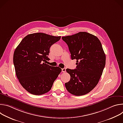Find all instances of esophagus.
I'll return each mask as SVG.
<instances>
[{"label":"esophagus","instance_id":"esophagus-1","mask_svg":"<svg viewBox=\"0 0 123 123\" xmlns=\"http://www.w3.org/2000/svg\"><path fill=\"white\" fill-rule=\"evenodd\" d=\"M61 41H62V39L61 38L60 41V42H61ZM61 67H63V66H61ZM65 71H66V69H65V68H62V72H65Z\"/></svg>","mask_w":123,"mask_h":123}]
</instances>
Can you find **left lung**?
<instances>
[{"label": "left lung", "instance_id": "8db88e82", "mask_svg": "<svg viewBox=\"0 0 123 123\" xmlns=\"http://www.w3.org/2000/svg\"><path fill=\"white\" fill-rule=\"evenodd\" d=\"M38 32L28 35L15 49L13 57L17 78L29 92L39 95L49 92L61 72L48 61L50 46L60 39Z\"/></svg>", "mask_w": 123, "mask_h": 123}]
</instances>
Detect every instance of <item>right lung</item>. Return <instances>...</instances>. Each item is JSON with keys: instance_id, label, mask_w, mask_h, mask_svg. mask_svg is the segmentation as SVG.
Listing matches in <instances>:
<instances>
[{"instance_id": "right-lung-1", "label": "right lung", "mask_w": 123, "mask_h": 123, "mask_svg": "<svg viewBox=\"0 0 123 123\" xmlns=\"http://www.w3.org/2000/svg\"><path fill=\"white\" fill-rule=\"evenodd\" d=\"M68 45L72 59L76 60V68L68 69L70 80L65 83L67 91L81 96L92 91L98 83L106 64V55L100 40L86 32L62 37Z\"/></svg>"}]
</instances>
